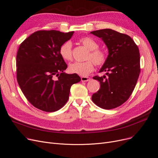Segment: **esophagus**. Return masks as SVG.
<instances>
[{
  "label": "esophagus",
  "instance_id": "1",
  "mask_svg": "<svg viewBox=\"0 0 158 158\" xmlns=\"http://www.w3.org/2000/svg\"><path fill=\"white\" fill-rule=\"evenodd\" d=\"M90 80H91V78H90L88 77H81V81H89Z\"/></svg>",
  "mask_w": 158,
  "mask_h": 158
}]
</instances>
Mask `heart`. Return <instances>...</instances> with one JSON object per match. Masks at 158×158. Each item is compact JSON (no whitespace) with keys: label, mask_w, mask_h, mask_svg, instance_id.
<instances>
[{"label":"heart","mask_w":158,"mask_h":158,"mask_svg":"<svg viewBox=\"0 0 158 158\" xmlns=\"http://www.w3.org/2000/svg\"><path fill=\"white\" fill-rule=\"evenodd\" d=\"M79 42L85 47L89 52L87 59H90L84 62H75L69 65L68 70L70 73L77 74L80 76H87L94 69V64L102 65L106 62L107 56L105 52L98 48L99 44L91 37H83ZM59 53L64 60H70L72 58V44L70 41H67L62 44L60 47Z\"/></svg>","instance_id":"obj_1"}]
</instances>
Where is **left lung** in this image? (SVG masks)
<instances>
[{"label":"left lung","mask_w":158,"mask_h":158,"mask_svg":"<svg viewBox=\"0 0 158 158\" xmlns=\"http://www.w3.org/2000/svg\"><path fill=\"white\" fill-rule=\"evenodd\" d=\"M90 33L101 38L109 51L99 71L106 75L93 77L100 81V88L92 100L102 109H114L129 99L136 86L140 73L139 49L131 36L111 29Z\"/></svg>","instance_id":"obj_1"}]
</instances>
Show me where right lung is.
<instances>
[{
    "mask_svg": "<svg viewBox=\"0 0 158 158\" xmlns=\"http://www.w3.org/2000/svg\"><path fill=\"white\" fill-rule=\"evenodd\" d=\"M73 34L39 31L20 45L16 60L17 81L27 100L37 109L46 112L61 109L69 99L71 85L81 80L77 74L64 72L67 65L59 53L61 45Z\"/></svg>",
    "mask_w": 158,
    "mask_h": 158,
    "instance_id": "add662e5",
    "label": "right lung"
}]
</instances>
